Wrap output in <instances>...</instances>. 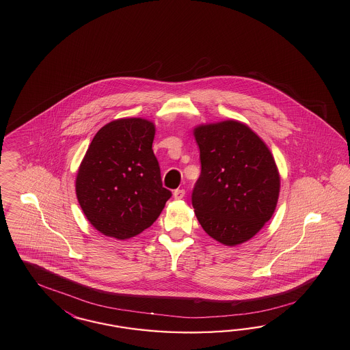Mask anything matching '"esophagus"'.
<instances>
[{"label":"esophagus","mask_w":350,"mask_h":350,"mask_svg":"<svg viewBox=\"0 0 350 350\" xmlns=\"http://www.w3.org/2000/svg\"><path fill=\"white\" fill-rule=\"evenodd\" d=\"M173 196L174 199H182L185 196V190L183 189H177L173 191Z\"/></svg>","instance_id":"esophagus-1"}]
</instances>
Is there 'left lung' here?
<instances>
[{"label": "left lung", "mask_w": 350, "mask_h": 350, "mask_svg": "<svg viewBox=\"0 0 350 350\" xmlns=\"http://www.w3.org/2000/svg\"><path fill=\"white\" fill-rule=\"evenodd\" d=\"M200 176L191 193L196 219L211 237L234 246L273 215L280 177L272 154L250 127L224 121L196 129Z\"/></svg>", "instance_id": "8db88e82"}]
</instances>
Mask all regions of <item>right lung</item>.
Listing matches in <instances>:
<instances>
[{"label": "right lung", "instance_id": "1", "mask_svg": "<svg viewBox=\"0 0 350 350\" xmlns=\"http://www.w3.org/2000/svg\"><path fill=\"white\" fill-rule=\"evenodd\" d=\"M154 126L122 118L101 127L78 170L75 190L88 221L108 237H134L154 224L172 196L152 151Z\"/></svg>", "mask_w": 350, "mask_h": 350}]
</instances>
